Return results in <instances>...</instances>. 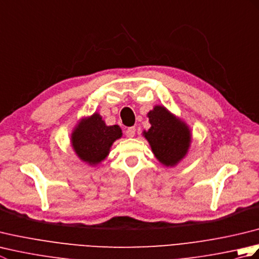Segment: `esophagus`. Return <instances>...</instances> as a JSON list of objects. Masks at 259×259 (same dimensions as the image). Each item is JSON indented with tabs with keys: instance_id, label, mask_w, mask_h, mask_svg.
Wrapping results in <instances>:
<instances>
[{
	"instance_id": "34e87169",
	"label": "esophagus",
	"mask_w": 259,
	"mask_h": 259,
	"mask_svg": "<svg viewBox=\"0 0 259 259\" xmlns=\"http://www.w3.org/2000/svg\"><path fill=\"white\" fill-rule=\"evenodd\" d=\"M136 135V128L135 126H130V128H128L125 130V136L128 137V138H134Z\"/></svg>"
}]
</instances>
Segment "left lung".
<instances>
[{"mask_svg": "<svg viewBox=\"0 0 259 259\" xmlns=\"http://www.w3.org/2000/svg\"><path fill=\"white\" fill-rule=\"evenodd\" d=\"M147 115L151 126L142 136L149 142L152 153L163 166H177L190 148L188 124L163 106H155Z\"/></svg>", "mask_w": 259, "mask_h": 259, "instance_id": "obj_1", "label": "left lung"}]
</instances>
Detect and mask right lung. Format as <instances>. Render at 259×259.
<instances>
[{
	"label": "right lung",
	"mask_w": 259,
	"mask_h": 259,
	"mask_svg": "<svg viewBox=\"0 0 259 259\" xmlns=\"http://www.w3.org/2000/svg\"><path fill=\"white\" fill-rule=\"evenodd\" d=\"M122 137L118 124L107 125L102 117L95 112L82 118L71 134V146L75 155L90 166H97L106 159L115 140Z\"/></svg>",
	"instance_id": "1"
}]
</instances>
